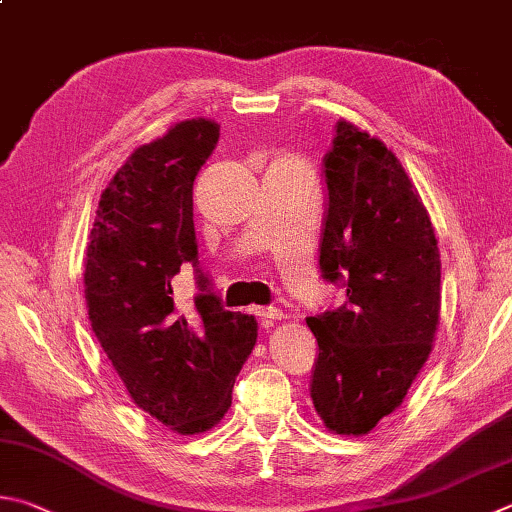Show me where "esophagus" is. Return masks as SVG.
<instances>
[{
    "mask_svg": "<svg viewBox=\"0 0 512 512\" xmlns=\"http://www.w3.org/2000/svg\"><path fill=\"white\" fill-rule=\"evenodd\" d=\"M253 313L259 315V320L266 322V324H273L277 320H284V313L280 309H275V306H255Z\"/></svg>",
    "mask_w": 512,
    "mask_h": 512,
    "instance_id": "obj_1",
    "label": "esophagus"
}]
</instances>
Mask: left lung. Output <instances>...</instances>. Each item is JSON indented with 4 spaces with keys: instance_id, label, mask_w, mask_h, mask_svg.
Instances as JSON below:
<instances>
[{
    "instance_id": "1",
    "label": "left lung",
    "mask_w": 512,
    "mask_h": 512,
    "mask_svg": "<svg viewBox=\"0 0 512 512\" xmlns=\"http://www.w3.org/2000/svg\"><path fill=\"white\" fill-rule=\"evenodd\" d=\"M324 181L320 271L347 302L306 318L320 347L311 398L331 432L362 436L401 407L430 358L441 259L430 215L383 141L340 120Z\"/></svg>"
}]
</instances>
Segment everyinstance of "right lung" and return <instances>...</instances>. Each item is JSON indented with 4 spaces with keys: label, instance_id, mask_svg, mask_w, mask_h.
I'll return each mask as SVG.
<instances>
[{
    "label": "right lung",
    "instance_id": "right-lung-1",
    "mask_svg": "<svg viewBox=\"0 0 512 512\" xmlns=\"http://www.w3.org/2000/svg\"><path fill=\"white\" fill-rule=\"evenodd\" d=\"M217 141L215 120L192 118L134 150L100 194L85 262L100 347L132 401L185 436L224 418L257 342V320L226 311L199 268L193 309L173 304V275L199 264L192 185Z\"/></svg>",
    "mask_w": 512,
    "mask_h": 512
}]
</instances>
